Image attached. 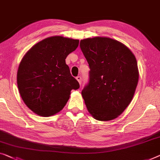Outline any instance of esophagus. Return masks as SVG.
Masks as SVG:
<instances>
[{
    "label": "esophagus",
    "mask_w": 160,
    "mask_h": 160,
    "mask_svg": "<svg viewBox=\"0 0 160 160\" xmlns=\"http://www.w3.org/2000/svg\"><path fill=\"white\" fill-rule=\"evenodd\" d=\"M76 79L78 81V82L81 84V82H82V81H81V77L80 76H78V77H76Z\"/></svg>",
    "instance_id": "esophagus-1"
}]
</instances>
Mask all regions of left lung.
<instances>
[{
    "instance_id": "8db88e82",
    "label": "left lung",
    "mask_w": 160,
    "mask_h": 160,
    "mask_svg": "<svg viewBox=\"0 0 160 160\" xmlns=\"http://www.w3.org/2000/svg\"><path fill=\"white\" fill-rule=\"evenodd\" d=\"M90 67L89 82L82 96L89 113L98 121L117 118L132 101L139 80L137 59L124 44L107 37L81 40Z\"/></svg>"
}]
</instances>
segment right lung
I'll list each match as a JSON object with an SVG mask.
<instances>
[{
	"mask_svg": "<svg viewBox=\"0 0 160 160\" xmlns=\"http://www.w3.org/2000/svg\"><path fill=\"white\" fill-rule=\"evenodd\" d=\"M78 44V39L55 36L38 42L23 57L17 72L18 88L23 102L35 113L50 116L58 113L71 90L80 88L65 62Z\"/></svg>",
	"mask_w": 160,
	"mask_h": 160,
	"instance_id": "add662e5",
	"label": "right lung"
}]
</instances>
